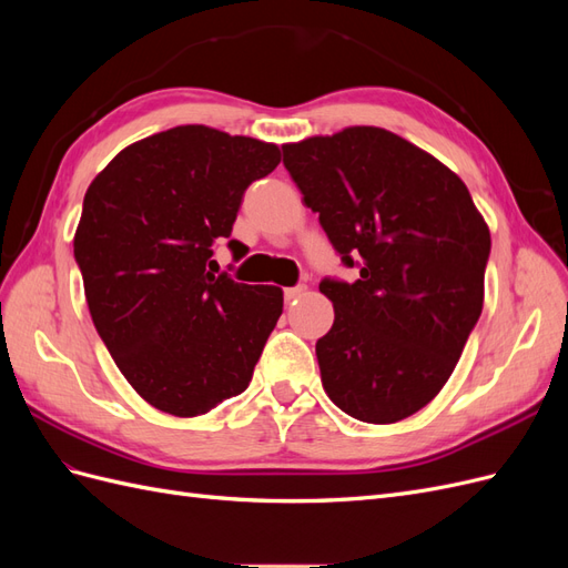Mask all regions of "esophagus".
I'll use <instances>...</instances> for the list:
<instances>
[{"mask_svg":"<svg viewBox=\"0 0 568 568\" xmlns=\"http://www.w3.org/2000/svg\"><path fill=\"white\" fill-rule=\"evenodd\" d=\"M305 288H307V286H303V284H301V286H291V288H284V301H286V303H291V301L301 298V296L305 294Z\"/></svg>","mask_w":568,"mask_h":568,"instance_id":"1","label":"esophagus"}]
</instances>
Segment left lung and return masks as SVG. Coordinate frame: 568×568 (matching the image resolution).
<instances>
[{
    "label": "left lung",
    "mask_w": 568,
    "mask_h": 568,
    "mask_svg": "<svg viewBox=\"0 0 568 568\" xmlns=\"http://www.w3.org/2000/svg\"><path fill=\"white\" fill-rule=\"evenodd\" d=\"M284 165L353 284L322 280L334 324L315 346L346 415L393 424L432 403L484 311L490 232L450 168L384 128L284 144Z\"/></svg>",
    "instance_id": "left-lung-1"
}]
</instances>
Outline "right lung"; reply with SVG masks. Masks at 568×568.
<instances>
[{
	"mask_svg": "<svg viewBox=\"0 0 568 568\" xmlns=\"http://www.w3.org/2000/svg\"><path fill=\"white\" fill-rule=\"evenodd\" d=\"M280 161L277 144L180 125L125 146L84 194L73 251L92 322L130 386L168 415H205L246 390L282 315L280 286L209 270L248 184Z\"/></svg>",
	"mask_w": 568,
	"mask_h": 568,
	"instance_id": "1",
	"label": "right lung"
}]
</instances>
